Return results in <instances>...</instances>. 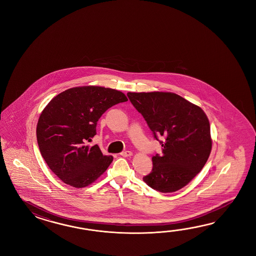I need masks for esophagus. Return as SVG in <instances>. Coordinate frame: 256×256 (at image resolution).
<instances>
[{
	"label": "esophagus",
	"mask_w": 256,
	"mask_h": 256,
	"mask_svg": "<svg viewBox=\"0 0 256 256\" xmlns=\"http://www.w3.org/2000/svg\"><path fill=\"white\" fill-rule=\"evenodd\" d=\"M120 156H124V158H130L132 156V152L130 151H124V152H120Z\"/></svg>",
	"instance_id": "obj_1"
}]
</instances>
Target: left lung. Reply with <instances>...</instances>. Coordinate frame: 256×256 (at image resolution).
I'll return each instance as SVG.
<instances>
[{
    "mask_svg": "<svg viewBox=\"0 0 256 256\" xmlns=\"http://www.w3.org/2000/svg\"><path fill=\"white\" fill-rule=\"evenodd\" d=\"M154 138L164 136L162 156H152V169L142 180L162 193L178 191L198 174L212 147L210 126L203 110L173 92H128Z\"/></svg>",
    "mask_w": 256,
    "mask_h": 256,
    "instance_id": "8db88e82",
    "label": "left lung"
}]
</instances>
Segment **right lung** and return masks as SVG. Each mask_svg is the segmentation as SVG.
Listing matches in <instances>:
<instances>
[{"label":"right lung","instance_id":"obj_1","mask_svg":"<svg viewBox=\"0 0 256 256\" xmlns=\"http://www.w3.org/2000/svg\"><path fill=\"white\" fill-rule=\"evenodd\" d=\"M119 90L98 86L71 88L52 98L36 126L39 150L49 168L76 188L92 184L114 158L88 142L96 134L98 119L115 104L127 102Z\"/></svg>","mask_w":256,"mask_h":256}]
</instances>
